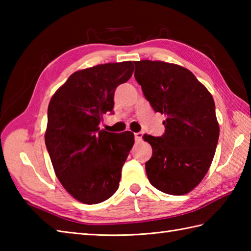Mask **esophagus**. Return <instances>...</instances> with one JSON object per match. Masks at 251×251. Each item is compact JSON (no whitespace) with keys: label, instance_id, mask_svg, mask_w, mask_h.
<instances>
[{"label":"esophagus","instance_id":"34e87169","mask_svg":"<svg viewBox=\"0 0 251 251\" xmlns=\"http://www.w3.org/2000/svg\"><path fill=\"white\" fill-rule=\"evenodd\" d=\"M134 136H135V140H136L137 142H139V141L142 140L143 134H142V132H136V134H135Z\"/></svg>","mask_w":251,"mask_h":251}]
</instances>
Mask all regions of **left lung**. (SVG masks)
<instances>
[{
  "label": "left lung",
  "mask_w": 251,
  "mask_h": 251,
  "mask_svg": "<svg viewBox=\"0 0 251 251\" xmlns=\"http://www.w3.org/2000/svg\"><path fill=\"white\" fill-rule=\"evenodd\" d=\"M135 78L153 110L166 114L161 137L145 135L152 147L146 163L150 183L170 195L189 193L215 156L219 125L215 101L188 69L163 61H135Z\"/></svg>",
  "instance_id": "8db88e82"
}]
</instances>
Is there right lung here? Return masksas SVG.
<instances>
[{
  "instance_id": "right-lung-1",
  "label": "right lung",
  "mask_w": 251,
  "mask_h": 251,
  "mask_svg": "<svg viewBox=\"0 0 251 251\" xmlns=\"http://www.w3.org/2000/svg\"><path fill=\"white\" fill-rule=\"evenodd\" d=\"M134 72L131 61L105 63L73 73L50 99L45 145L62 186L74 199L98 204L119 189L134 134L99 128L113 113L114 92Z\"/></svg>"
}]
</instances>
